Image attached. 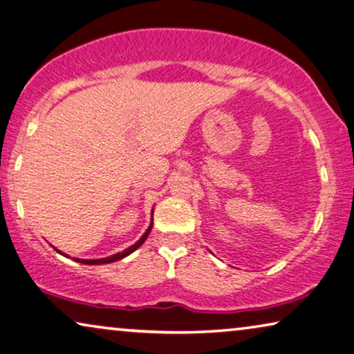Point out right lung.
Returning a JSON list of instances; mask_svg holds the SVG:
<instances>
[{
	"instance_id": "obj_1",
	"label": "right lung",
	"mask_w": 354,
	"mask_h": 354,
	"mask_svg": "<svg viewBox=\"0 0 354 354\" xmlns=\"http://www.w3.org/2000/svg\"><path fill=\"white\" fill-rule=\"evenodd\" d=\"M151 229H152V223H151L149 227H147V230L145 232V235L141 236V239H140L138 241H136L135 245H131L130 248H127V250H124L122 252H118V254H113V256H109V257H103V259H77V257H75V259H73V261L81 262V263H87V266H98V263H111V262H115V261L124 259L125 256L131 254V252H133L135 250H138V248L145 243V240L147 239V235H149ZM57 251H59V250H57ZM59 252H60V254H63L62 251H59ZM63 256H66V254H63ZM66 257H70V256H66Z\"/></svg>"
}]
</instances>
